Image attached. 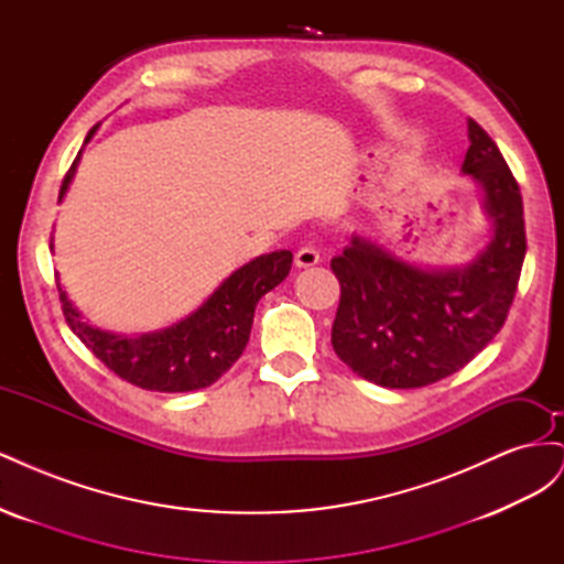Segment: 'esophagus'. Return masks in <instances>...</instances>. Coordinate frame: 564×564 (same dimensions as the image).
I'll return each mask as SVG.
<instances>
[{
	"label": "esophagus",
	"instance_id": "obj_1",
	"mask_svg": "<svg viewBox=\"0 0 564 564\" xmlns=\"http://www.w3.org/2000/svg\"><path fill=\"white\" fill-rule=\"evenodd\" d=\"M294 263H296L299 268H313V265H317V263H319V251H317V247H315V245H303V247L296 251V256H294Z\"/></svg>",
	"mask_w": 564,
	"mask_h": 564
}]
</instances>
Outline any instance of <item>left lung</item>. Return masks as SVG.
<instances>
[{"label": "left lung", "instance_id": "obj_1", "mask_svg": "<svg viewBox=\"0 0 564 564\" xmlns=\"http://www.w3.org/2000/svg\"><path fill=\"white\" fill-rule=\"evenodd\" d=\"M468 141L460 174L482 191L491 226L470 263L421 268L362 235L332 259L340 282L332 346L377 386L421 388L452 377L499 334L516 299L527 251L520 187L475 119Z\"/></svg>", "mask_w": 564, "mask_h": 564}]
</instances>
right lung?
Masks as SVG:
<instances>
[{"instance_id": "1", "label": "right lung", "mask_w": 564, "mask_h": 564, "mask_svg": "<svg viewBox=\"0 0 564 564\" xmlns=\"http://www.w3.org/2000/svg\"><path fill=\"white\" fill-rule=\"evenodd\" d=\"M94 131H89L84 145L91 141ZM79 158L82 150L63 178L58 199L70 187ZM292 259V251L286 249L256 256L220 282L197 311L172 327L141 336L94 327L82 317L61 284L58 294L70 329L119 379L143 390L187 392L212 386L237 362L247 348L256 303L289 275Z\"/></svg>"}]
</instances>
